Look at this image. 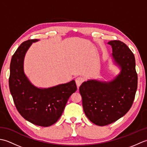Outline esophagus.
Segmentation results:
<instances>
[{"label": "esophagus", "instance_id": "1", "mask_svg": "<svg viewBox=\"0 0 147 147\" xmlns=\"http://www.w3.org/2000/svg\"><path fill=\"white\" fill-rule=\"evenodd\" d=\"M84 79L82 77H78L76 79V85L78 86V88L82 85V83L83 82Z\"/></svg>", "mask_w": 147, "mask_h": 147}]
</instances>
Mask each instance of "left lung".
<instances>
[{
    "instance_id": "1",
    "label": "left lung",
    "mask_w": 147,
    "mask_h": 147,
    "mask_svg": "<svg viewBox=\"0 0 147 147\" xmlns=\"http://www.w3.org/2000/svg\"><path fill=\"white\" fill-rule=\"evenodd\" d=\"M112 49V59L120 69L113 80L101 82L88 80L80 86L83 107L89 120L98 126L116 121L131 107L138 85L135 55L119 40L108 42Z\"/></svg>"
}]
</instances>
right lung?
<instances>
[{"instance_id": "right-lung-1", "label": "right lung", "mask_w": 147, "mask_h": 147, "mask_svg": "<svg viewBox=\"0 0 147 147\" xmlns=\"http://www.w3.org/2000/svg\"><path fill=\"white\" fill-rule=\"evenodd\" d=\"M38 39L22 43L10 64L9 89L18 111L26 120L35 125L47 127L55 123L70 96L77 90L74 80L49 88H38L30 82L24 71L26 53Z\"/></svg>"}]
</instances>
